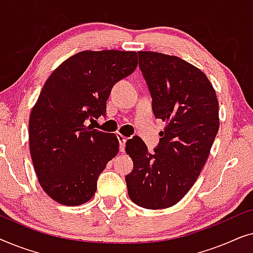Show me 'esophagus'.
Returning a JSON list of instances; mask_svg holds the SVG:
<instances>
[{
    "instance_id": "esophagus-1",
    "label": "esophagus",
    "mask_w": 253,
    "mask_h": 253,
    "mask_svg": "<svg viewBox=\"0 0 253 253\" xmlns=\"http://www.w3.org/2000/svg\"><path fill=\"white\" fill-rule=\"evenodd\" d=\"M116 137L120 141V151L124 152V147H126V141L127 138L124 137L123 134H121V133H116Z\"/></svg>"
}]
</instances>
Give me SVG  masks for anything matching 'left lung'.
<instances>
[{"instance_id":"left-lung-1","label":"left lung","mask_w":253,"mask_h":253,"mask_svg":"<svg viewBox=\"0 0 253 253\" xmlns=\"http://www.w3.org/2000/svg\"><path fill=\"white\" fill-rule=\"evenodd\" d=\"M155 119L167 123L150 153L140 138L126 141L133 169L127 195L148 210L178 203L198 178L219 130V102L205 74L182 58L138 51Z\"/></svg>"}]
</instances>
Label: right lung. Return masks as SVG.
<instances>
[{"label": "right lung", "instance_id": "obj_1", "mask_svg": "<svg viewBox=\"0 0 253 253\" xmlns=\"http://www.w3.org/2000/svg\"><path fill=\"white\" fill-rule=\"evenodd\" d=\"M137 53L85 50L64 61L44 83L30 116V152L41 188L55 202H88L119 139L86 126L106 115L113 86L137 68Z\"/></svg>", "mask_w": 253, "mask_h": 253}]
</instances>
